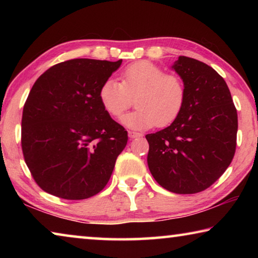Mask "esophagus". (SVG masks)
Listing matches in <instances>:
<instances>
[{"mask_svg":"<svg viewBox=\"0 0 258 258\" xmlns=\"http://www.w3.org/2000/svg\"><path fill=\"white\" fill-rule=\"evenodd\" d=\"M128 137H130V139H137V138L142 137V134L141 133H138V132H133V131H130Z\"/></svg>","mask_w":258,"mask_h":258,"instance_id":"esophagus-1","label":"esophagus"}]
</instances>
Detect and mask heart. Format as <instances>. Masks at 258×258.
Segmentation results:
<instances>
[{
	"label": "heart",
	"mask_w": 258,
	"mask_h": 258,
	"mask_svg": "<svg viewBox=\"0 0 258 258\" xmlns=\"http://www.w3.org/2000/svg\"><path fill=\"white\" fill-rule=\"evenodd\" d=\"M137 109L121 118L133 130L152 126L164 127L180 115L185 102V86L180 76L165 73L149 61H138L120 74V83L104 81L99 90V100L109 115L118 118L132 106Z\"/></svg>",
	"instance_id": "heart-1"
}]
</instances>
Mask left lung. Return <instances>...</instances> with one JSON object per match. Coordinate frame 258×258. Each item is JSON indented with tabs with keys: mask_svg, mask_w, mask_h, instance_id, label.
I'll return each instance as SVG.
<instances>
[{
	"mask_svg": "<svg viewBox=\"0 0 258 258\" xmlns=\"http://www.w3.org/2000/svg\"><path fill=\"white\" fill-rule=\"evenodd\" d=\"M185 86V102L173 123L147 134L148 166L166 190L191 195L222 176L237 147L238 115L220 74L202 61L181 55L173 64Z\"/></svg>",
	"mask_w": 258,
	"mask_h": 258,
	"instance_id": "left-lung-1",
	"label": "left lung"
}]
</instances>
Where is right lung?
<instances>
[{
	"instance_id": "1",
	"label": "right lung",
	"mask_w": 258,
	"mask_h": 258,
	"mask_svg": "<svg viewBox=\"0 0 258 258\" xmlns=\"http://www.w3.org/2000/svg\"><path fill=\"white\" fill-rule=\"evenodd\" d=\"M121 60L73 59L37 78L26 100L21 148L35 182L55 197L82 200L107 185L127 131L99 100Z\"/></svg>"
}]
</instances>
